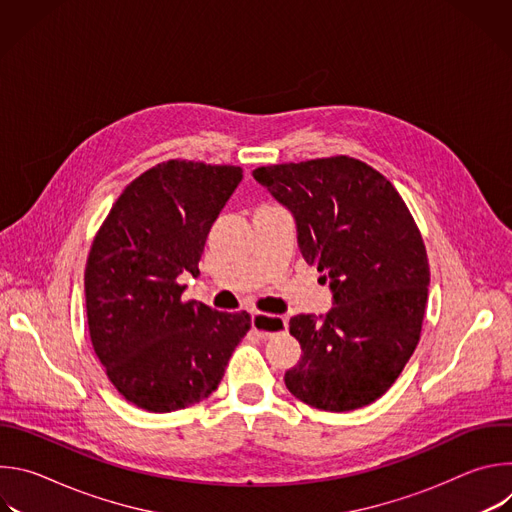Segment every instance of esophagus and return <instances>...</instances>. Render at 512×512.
<instances>
[{
	"mask_svg": "<svg viewBox=\"0 0 512 512\" xmlns=\"http://www.w3.org/2000/svg\"><path fill=\"white\" fill-rule=\"evenodd\" d=\"M251 324H253V330L259 332L261 336H273V334H277V332L287 328V320L285 318L269 316V314H261V312H255L251 316Z\"/></svg>",
	"mask_w": 512,
	"mask_h": 512,
	"instance_id": "34e87169",
	"label": "esophagus"
}]
</instances>
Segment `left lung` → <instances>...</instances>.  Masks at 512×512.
Here are the masks:
<instances>
[{
	"mask_svg": "<svg viewBox=\"0 0 512 512\" xmlns=\"http://www.w3.org/2000/svg\"><path fill=\"white\" fill-rule=\"evenodd\" d=\"M253 178L294 212L300 251L334 294L324 318L289 320L304 354L285 387L334 413L377 401L411 358L427 304V251L405 200L350 156L261 166Z\"/></svg>",
	"mask_w": 512,
	"mask_h": 512,
	"instance_id": "obj_1",
	"label": "left lung"
}]
</instances>
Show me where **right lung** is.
I'll list each match as a JSON object with an SVG mask.
<instances>
[{"instance_id":"right-lung-1","label":"right lung","mask_w":512,"mask_h":512,"mask_svg":"<svg viewBox=\"0 0 512 512\" xmlns=\"http://www.w3.org/2000/svg\"><path fill=\"white\" fill-rule=\"evenodd\" d=\"M243 178L239 166L168 160L125 186L99 227L85 269L89 334L129 403L170 413L223 381L247 312L184 302L182 273L200 275L206 235Z\"/></svg>"}]
</instances>
